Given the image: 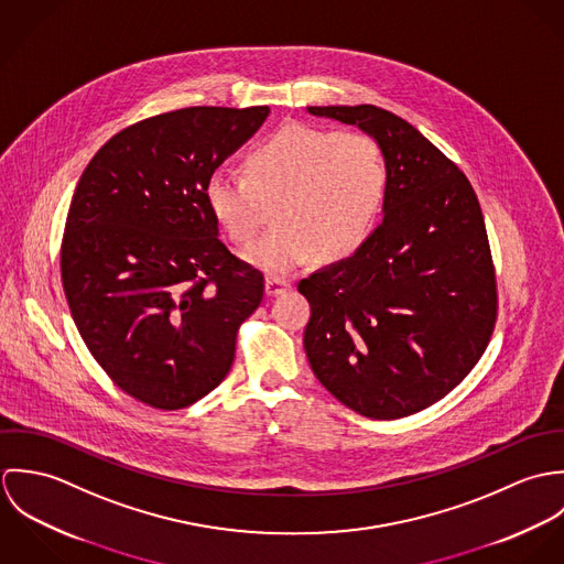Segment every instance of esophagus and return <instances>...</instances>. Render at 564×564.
<instances>
[{
	"mask_svg": "<svg viewBox=\"0 0 564 564\" xmlns=\"http://www.w3.org/2000/svg\"><path fill=\"white\" fill-rule=\"evenodd\" d=\"M289 286H291V284H289L286 280H282V278H275V275H269V278L264 280V293H267L269 297L284 293Z\"/></svg>",
	"mask_w": 564,
	"mask_h": 564,
	"instance_id": "1",
	"label": "esophagus"
}]
</instances>
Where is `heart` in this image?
<instances>
[{
    "instance_id": "b5f03b06",
    "label": "heart",
    "mask_w": 564,
    "mask_h": 564,
    "mask_svg": "<svg viewBox=\"0 0 564 564\" xmlns=\"http://www.w3.org/2000/svg\"><path fill=\"white\" fill-rule=\"evenodd\" d=\"M247 175L217 166L204 197L232 237L253 241L275 210L278 228L247 249L269 273H291L313 256L332 262L367 239L380 210L387 166L378 143L358 130L329 132L284 123L249 156Z\"/></svg>"
}]
</instances>
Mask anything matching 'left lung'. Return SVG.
<instances>
[{
  "mask_svg": "<svg viewBox=\"0 0 564 564\" xmlns=\"http://www.w3.org/2000/svg\"><path fill=\"white\" fill-rule=\"evenodd\" d=\"M358 126L387 166L382 224L349 258L297 284L311 304L308 362L369 419H402L454 391L482 358L497 282L467 175L402 117L371 106H308Z\"/></svg>",
  "mask_w": 564,
  "mask_h": 564,
  "instance_id": "obj_1",
  "label": "left lung"
}]
</instances>
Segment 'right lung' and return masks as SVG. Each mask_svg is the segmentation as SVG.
Masks as SVG:
<instances>
[{
	"label": "right lung",
	"instance_id": "1",
	"mask_svg": "<svg viewBox=\"0 0 564 564\" xmlns=\"http://www.w3.org/2000/svg\"><path fill=\"white\" fill-rule=\"evenodd\" d=\"M269 106H193L115 134L82 173L61 247L72 317L128 395L180 410L217 389L264 278L219 239L204 186Z\"/></svg>",
	"mask_w": 564,
	"mask_h": 564
}]
</instances>
